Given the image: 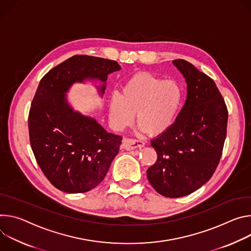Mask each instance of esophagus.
Wrapping results in <instances>:
<instances>
[{
	"mask_svg": "<svg viewBox=\"0 0 251 251\" xmlns=\"http://www.w3.org/2000/svg\"><path fill=\"white\" fill-rule=\"evenodd\" d=\"M123 146L126 150H135L141 149L145 146V143L138 140H134V138H124Z\"/></svg>",
	"mask_w": 251,
	"mask_h": 251,
	"instance_id": "1",
	"label": "esophagus"
}]
</instances>
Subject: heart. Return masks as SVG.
Masks as SVG:
<instances>
[{
	"instance_id": "1",
	"label": "heart",
	"mask_w": 251,
	"mask_h": 251,
	"mask_svg": "<svg viewBox=\"0 0 251 251\" xmlns=\"http://www.w3.org/2000/svg\"><path fill=\"white\" fill-rule=\"evenodd\" d=\"M181 102V89L173 79H163L150 72H138L124 83L122 95L109 101L113 126L122 130L136 123L151 135H158L174 123Z\"/></svg>"
}]
</instances>
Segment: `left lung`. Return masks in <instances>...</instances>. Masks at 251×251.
<instances>
[{
  "label": "left lung",
  "mask_w": 251,
  "mask_h": 251,
  "mask_svg": "<svg viewBox=\"0 0 251 251\" xmlns=\"http://www.w3.org/2000/svg\"><path fill=\"white\" fill-rule=\"evenodd\" d=\"M187 83L176 122L151 141L157 159L147 171L152 187L165 198H181L207 182L220 160L228 111L215 82L192 64L173 61Z\"/></svg>",
  "instance_id": "left-lung-1"
}]
</instances>
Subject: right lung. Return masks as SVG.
Returning <instances> with one entry per match:
<instances>
[{
	"label": "right lung",
	"mask_w": 251,
	"mask_h": 251,
	"mask_svg": "<svg viewBox=\"0 0 251 251\" xmlns=\"http://www.w3.org/2000/svg\"><path fill=\"white\" fill-rule=\"evenodd\" d=\"M120 70L116 61L75 54L48 72L39 83L29 113L30 143L44 175L62 191L81 193L98 186L123 140L74 111L65 95L74 82L89 78L102 82L103 94L107 75Z\"/></svg>",
	"instance_id": "1"
}]
</instances>
